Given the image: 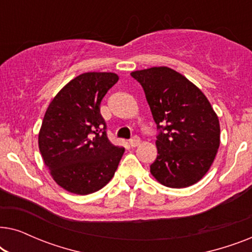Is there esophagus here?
<instances>
[{
    "label": "esophagus",
    "instance_id": "obj_1",
    "mask_svg": "<svg viewBox=\"0 0 252 252\" xmlns=\"http://www.w3.org/2000/svg\"><path fill=\"white\" fill-rule=\"evenodd\" d=\"M140 142H141V140H140V137L139 136H133L132 139L129 140V146L130 147H137L140 144Z\"/></svg>",
    "mask_w": 252,
    "mask_h": 252
}]
</instances>
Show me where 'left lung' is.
Segmentation results:
<instances>
[{"instance_id":"left-lung-1","label":"left lung","mask_w":252,"mask_h":252,"mask_svg":"<svg viewBox=\"0 0 252 252\" xmlns=\"http://www.w3.org/2000/svg\"><path fill=\"white\" fill-rule=\"evenodd\" d=\"M130 75L142 86L159 130L151 174L170 188L198 182L212 165L220 144L219 119L206 96L166 66L134 71Z\"/></svg>"}]
</instances>
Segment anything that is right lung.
Here are the masks:
<instances>
[{
  "label": "right lung",
  "instance_id": "obj_1",
  "mask_svg": "<svg viewBox=\"0 0 252 252\" xmlns=\"http://www.w3.org/2000/svg\"><path fill=\"white\" fill-rule=\"evenodd\" d=\"M118 79L111 72L82 73L48 106L39 149L51 177L65 190L92 194L115 175L125 149L109 141L99 105Z\"/></svg>",
  "mask_w": 252,
  "mask_h": 252
}]
</instances>
